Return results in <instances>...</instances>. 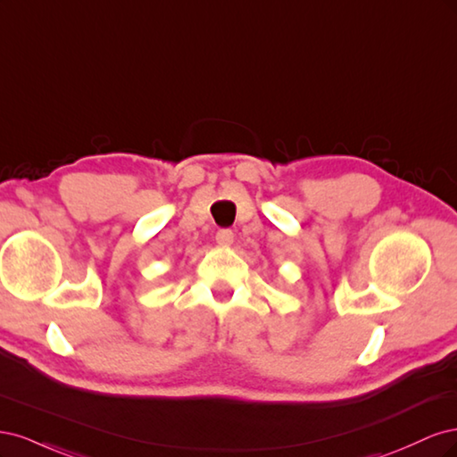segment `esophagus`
<instances>
[{
    "instance_id": "esophagus-1",
    "label": "esophagus",
    "mask_w": 457,
    "mask_h": 457,
    "mask_svg": "<svg viewBox=\"0 0 457 457\" xmlns=\"http://www.w3.org/2000/svg\"><path fill=\"white\" fill-rule=\"evenodd\" d=\"M215 240H217L220 245H228V244H232V240H234V232H232L230 228H220V230H217V234H215Z\"/></svg>"
}]
</instances>
